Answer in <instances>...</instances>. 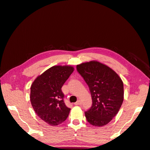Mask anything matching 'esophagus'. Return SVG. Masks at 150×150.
Returning <instances> with one entry per match:
<instances>
[{"label": "esophagus", "instance_id": "34e87169", "mask_svg": "<svg viewBox=\"0 0 150 150\" xmlns=\"http://www.w3.org/2000/svg\"><path fill=\"white\" fill-rule=\"evenodd\" d=\"M81 100H78L77 102H76V103H74V104L75 105H80V104H81Z\"/></svg>", "mask_w": 150, "mask_h": 150}]
</instances>
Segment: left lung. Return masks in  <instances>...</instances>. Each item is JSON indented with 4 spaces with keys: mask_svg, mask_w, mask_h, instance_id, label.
<instances>
[{
    "mask_svg": "<svg viewBox=\"0 0 150 150\" xmlns=\"http://www.w3.org/2000/svg\"><path fill=\"white\" fill-rule=\"evenodd\" d=\"M76 69L88 86L92 98L91 108L85 112L87 121L96 127L106 125L122 105V80L112 69L97 61L78 64Z\"/></svg>",
    "mask_w": 150,
    "mask_h": 150,
    "instance_id": "left-lung-1",
    "label": "left lung"
}]
</instances>
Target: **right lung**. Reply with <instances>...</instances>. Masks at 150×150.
<instances>
[{"label":"right lung","mask_w":150,"mask_h":150,"mask_svg":"<svg viewBox=\"0 0 150 150\" xmlns=\"http://www.w3.org/2000/svg\"><path fill=\"white\" fill-rule=\"evenodd\" d=\"M73 71L72 67H52L31 85L30 100L34 110L41 120L52 126L63 123L69 116L70 108L64 104L61 88Z\"/></svg>","instance_id":"1"}]
</instances>
